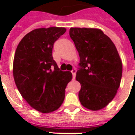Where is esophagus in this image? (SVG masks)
<instances>
[{"label":"esophagus","mask_w":135,"mask_h":135,"mask_svg":"<svg viewBox=\"0 0 135 135\" xmlns=\"http://www.w3.org/2000/svg\"><path fill=\"white\" fill-rule=\"evenodd\" d=\"M76 69H73L71 70V73H72V75H73V79H75V77H76Z\"/></svg>","instance_id":"esophagus-1"}]
</instances>
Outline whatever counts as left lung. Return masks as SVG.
Instances as JSON below:
<instances>
[{
  "mask_svg": "<svg viewBox=\"0 0 135 135\" xmlns=\"http://www.w3.org/2000/svg\"><path fill=\"white\" fill-rule=\"evenodd\" d=\"M69 35L79 53L76 79L80 83L79 99L84 107L98 110L115 97L122 76V63L113 42L103 31L71 28Z\"/></svg>",
  "mask_w": 135,
  "mask_h": 135,
  "instance_id": "obj_1",
  "label": "left lung"
}]
</instances>
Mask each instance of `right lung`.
<instances>
[{"mask_svg":"<svg viewBox=\"0 0 135 135\" xmlns=\"http://www.w3.org/2000/svg\"><path fill=\"white\" fill-rule=\"evenodd\" d=\"M64 27L31 31L16 47L13 65L14 81L24 99L35 110L50 113L64 102L65 89L72 79L70 71L60 70L53 60L54 42Z\"/></svg>","mask_w":135,"mask_h":135,"instance_id":"obj_1","label":"right lung"}]
</instances>
